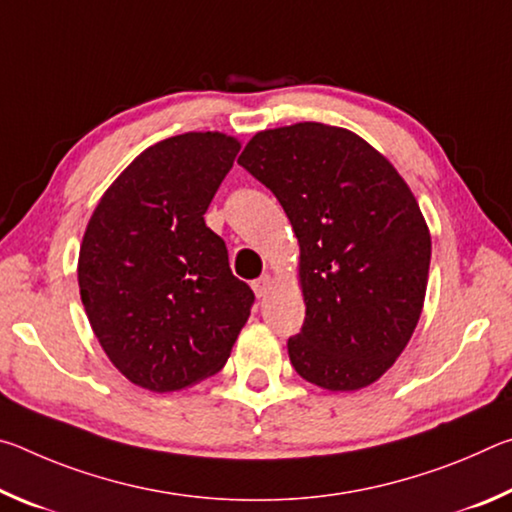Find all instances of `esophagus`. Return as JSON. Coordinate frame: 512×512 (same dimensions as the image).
<instances>
[{
    "label": "esophagus",
    "mask_w": 512,
    "mask_h": 512,
    "mask_svg": "<svg viewBox=\"0 0 512 512\" xmlns=\"http://www.w3.org/2000/svg\"><path fill=\"white\" fill-rule=\"evenodd\" d=\"M271 287H273L271 275H262V277H259V280L253 282V291H255L257 298H266L268 293H271Z\"/></svg>",
    "instance_id": "1"
}]
</instances>
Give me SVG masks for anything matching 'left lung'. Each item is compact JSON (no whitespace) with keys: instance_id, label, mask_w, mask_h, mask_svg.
<instances>
[{"instance_id":"left-lung-1","label":"left lung","mask_w":512,"mask_h":512,"mask_svg":"<svg viewBox=\"0 0 512 512\" xmlns=\"http://www.w3.org/2000/svg\"><path fill=\"white\" fill-rule=\"evenodd\" d=\"M298 237L305 325L291 366L325 391H359L411 341L427 293L431 235L409 185L348 128L300 121L259 131L237 160Z\"/></svg>"}]
</instances>
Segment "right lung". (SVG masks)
<instances>
[{
	"mask_svg": "<svg viewBox=\"0 0 512 512\" xmlns=\"http://www.w3.org/2000/svg\"><path fill=\"white\" fill-rule=\"evenodd\" d=\"M239 149L219 131L149 146L85 228L76 273L92 332L112 366L151 393L216 375L250 316L253 291L203 219Z\"/></svg>",
	"mask_w": 512,
	"mask_h": 512,
	"instance_id": "add662e5",
	"label": "right lung"
}]
</instances>
